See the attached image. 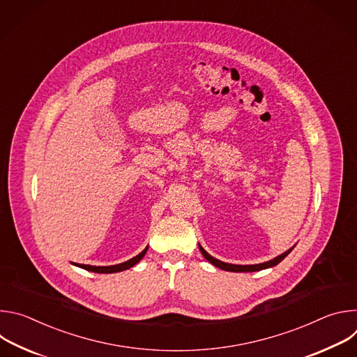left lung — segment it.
Returning a JSON list of instances; mask_svg holds the SVG:
<instances>
[{"label": "left lung", "mask_w": 357, "mask_h": 357, "mask_svg": "<svg viewBox=\"0 0 357 357\" xmlns=\"http://www.w3.org/2000/svg\"><path fill=\"white\" fill-rule=\"evenodd\" d=\"M292 248H294V247H292ZM292 248H289L288 251L282 252L281 256H278V257H275L274 260H270V261H267V263L254 264V266H237V264H227V263L219 261L218 259L212 257L211 254H208L205 250H203V248H202V245L199 244V250H200V252L203 254V257H205L209 263H212L215 267H219V268L226 270V271H233V273H251V271H260V270H264V268L274 267V266H277L278 263H281V261L288 256V254L292 251Z\"/></svg>", "instance_id": "1"}]
</instances>
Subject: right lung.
<instances>
[{"instance_id": "obj_1", "label": "right lung", "mask_w": 357, "mask_h": 357, "mask_svg": "<svg viewBox=\"0 0 357 357\" xmlns=\"http://www.w3.org/2000/svg\"><path fill=\"white\" fill-rule=\"evenodd\" d=\"M146 250H148V247H145V248L138 254V256H135L134 259H131V260H128V261H126V263L117 264V266H109V267H96V266H86V264H76V266H79V267H82V268H84V270H87V271L100 273V274L119 273V271H124V270H128V268H131L132 266H135V264L145 256Z\"/></svg>"}]
</instances>
